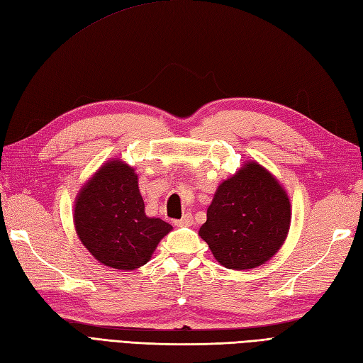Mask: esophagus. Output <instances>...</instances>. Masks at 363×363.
<instances>
[{
  "instance_id": "esophagus-1",
  "label": "esophagus",
  "mask_w": 363,
  "mask_h": 363,
  "mask_svg": "<svg viewBox=\"0 0 363 363\" xmlns=\"http://www.w3.org/2000/svg\"><path fill=\"white\" fill-rule=\"evenodd\" d=\"M193 224V216L191 213H185L181 220H176L174 221V225L178 227H187V225H191Z\"/></svg>"
}]
</instances>
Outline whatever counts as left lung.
I'll return each mask as SVG.
<instances>
[{"instance_id": "8db88e82", "label": "left lung", "mask_w": 363, "mask_h": 363, "mask_svg": "<svg viewBox=\"0 0 363 363\" xmlns=\"http://www.w3.org/2000/svg\"><path fill=\"white\" fill-rule=\"evenodd\" d=\"M289 225L286 190L264 167L250 161L218 185L199 235L218 263L246 271L264 264L280 250Z\"/></svg>"}]
</instances>
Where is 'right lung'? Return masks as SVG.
Here are the masks:
<instances>
[{
  "label": "right lung",
  "mask_w": 363,
  "mask_h": 363,
  "mask_svg": "<svg viewBox=\"0 0 363 363\" xmlns=\"http://www.w3.org/2000/svg\"><path fill=\"white\" fill-rule=\"evenodd\" d=\"M74 225L83 246L100 263L133 271L148 263L173 227L145 215L134 168L109 161L83 185L75 198Z\"/></svg>",
  "instance_id": "right-lung-1"
}]
</instances>
